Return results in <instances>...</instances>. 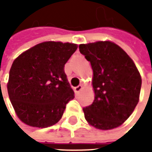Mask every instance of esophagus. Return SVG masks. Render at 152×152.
Listing matches in <instances>:
<instances>
[{"mask_svg":"<svg viewBox=\"0 0 152 152\" xmlns=\"http://www.w3.org/2000/svg\"><path fill=\"white\" fill-rule=\"evenodd\" d=\"M82 88H83V86H82V85H79V86L75 87V88H74V91H75V93H79V91L82 90Z\"/></svg>","mask_w":152,"mask_h":152,"instance_id":"esophagus-1","label":"esophagus"}]
</instances>
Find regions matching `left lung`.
Masks as SVG:
<instances>
[{
  "label": "left lung",
  "instance_id": "left-lung-1",
  "mask_svg": "<svg viewBox=\"0 0 152 152\" xmlns=\"http://www.w3.org/2000/svg\"><path fill=\"white\" fill-rule=\"evenodd\" d=\"M79 48L93 70L95 100L83 108L85 119L101 130L119 127L139 102L140 73L130 56L113 41L81 44Z\"/></svg>",
  "mask_w": 152,
  "mask_h": 152
}]
</instances>
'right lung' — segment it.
Instances as JSON below:
<instances>
[{
    "label": "right lung",
    "mask_w": 152,
    "mask_h": 152,
    "mask_svg": "<svg viewBox=\"0 0 152 152\" xmlns=\"http://www.w3.org/2000/svg\"><path fill=\"white\" fill-rule=\"evenodd\" d=\"M78 48L73 43L45 41L18 56L11 67L9 99L18 118L27 125L47 128L61 119L74 98L64 65Z\"/></svg>",
    "instance_id": "obj_1"
}]
</instances>
